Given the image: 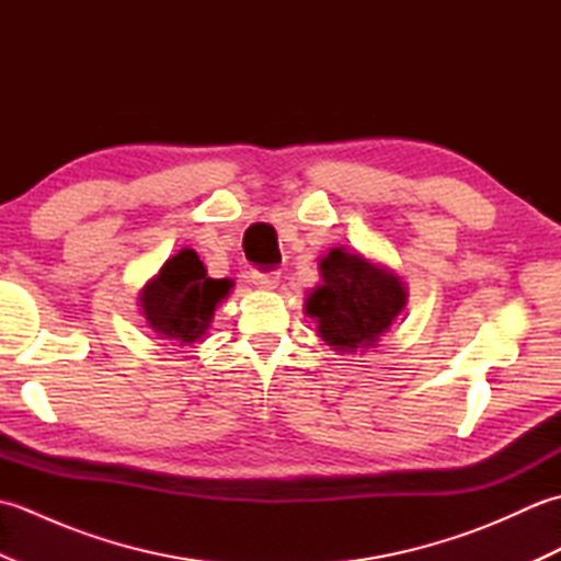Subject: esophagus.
Returning a JSON list of instances; mask_svg holds the SVG:
<instances>
[{"instance_id":"34e87169","label":"esophagus","mask_w":561,"mask_h":561,"mask_svg":"<svg viewBox=\"0 0 561 561\" xmlns=\"http://www.w3.org/2000/svg\"><path fill=\"white\" fill-rule=\"evenodd\" d=\"M250 277H253V284H257L260 289H274L279 284V272L277 270H267V272L253 270V274H250Z\"/></svg>"}]
</instances>
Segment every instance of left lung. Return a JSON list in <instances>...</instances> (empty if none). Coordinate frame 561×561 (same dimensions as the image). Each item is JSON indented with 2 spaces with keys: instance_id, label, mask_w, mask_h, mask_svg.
Instances as JSON below:
<instances>
[{
  "instance_id": "1",
  "label": "left lung",
  "mask_w": 561,
  "mask_h": 561,
  "mask_svg": "<svg viewBox=\"0 0 561 561\" xmlns=\"http://www.w3.org/2000/svg\"><path fill=\"white\" fill-rule=\"evenodd\" d=\"M323 287L308 299V316L330 347L354 352L374 347L404 308L402 282L356 253L335 248L320 262Z\"/></svg>"
}]
</instances>
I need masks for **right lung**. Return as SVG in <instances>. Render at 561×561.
<instances>
[{
  "label": "right lung",
  "instance_id": "add662e5",
  "mask_svg": "<svg viewBox=\"0 0 561 561\" xmlns=\"http://www.w3.org/2000/svg\"><path fill=\"white\" fill-rule=\"evenodd\" d=\"M229 279H211L195 250L165 260L161 272L141 289V308L149 325L165 340L195 342L207 332L214 308L229 296Z\"/></svg>",
  "mask_w": 561,
  "mask_h": 561
}]
</instances>
